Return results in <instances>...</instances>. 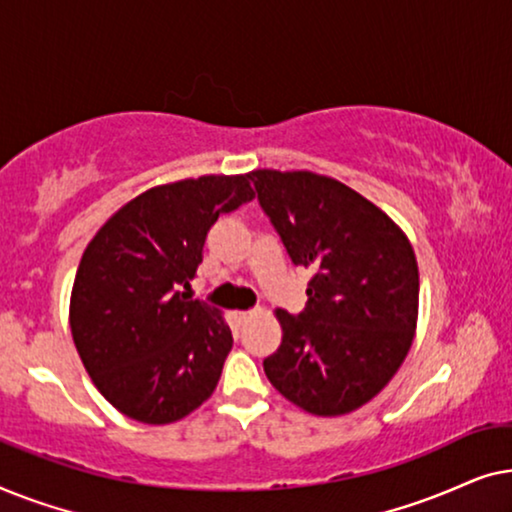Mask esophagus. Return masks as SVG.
I'll use <instances>...</instances> for the list:
<instances>
[{"label":"esophagus","mask_w":512,"mask_h":512,"mask_svg":"<svg viewBox=\"0 0 512 512\" xmlns=\"http://www.w3.org/2000/svg\"><path fill=\"white\" fill-rule=\"evenodd\" d=\"M256 310H237L235 312V321H240V324H247V321L254 317Z\"/></svg>","instance_id":"obj_1"}]
</instances>
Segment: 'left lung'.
<instances>
[{"label":"left lung","mask_w":512,"mask_h":512,"mask_svg":"<svg viewBox=\"0 0 512 512\" xmlns=\"http://www.w3.org/2000/svg\"><path fill=\"white\" fill-rule=\"evenodd\" d=\"M258 202L291 261L310 268L300 314L277 310L282 345L263 361L305 412L338 417L387 387L410 352L419 310L412 244L380 207L307 170H254Z\"/></svg>","instance_id":"left-lung-1"}]
</instances>
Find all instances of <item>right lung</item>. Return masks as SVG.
<instances>
[{"instance_id":"add662e5","label":"right lung","mask_w":512,"mask_h":512,"mask_svg":"<svg viewBox=\"0 0 512 512\" xmlns=\"http://www.w3.org/2000/svg\"><path fill=\"white\" fill-rule=\"evenodd\" d=\"M251 198L249 174L149 188L83 251L69 300L72 338L90 380L125 417L172 424L214 394L233 333L188 289L209 228Z\"/></svg>"}]
</instances>
